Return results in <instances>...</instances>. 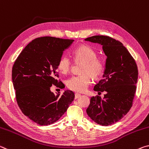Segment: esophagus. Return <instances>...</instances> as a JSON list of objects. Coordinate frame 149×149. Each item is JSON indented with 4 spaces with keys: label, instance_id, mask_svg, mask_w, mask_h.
Segmentation results:
<instances>
[{
    "label": "esophagus",
    "instance_id": "1",
    "mask_svg": "<svg viewBox=\"0 0 149 149\" xmlns=\"http://www.w3.org/2000/svg\"><path fill=\"white\" fill-rule=\"evenodd\" d=\"M80 96H81V95H80V94H78V93H75V98L77 99L79 98V97H80Z\"/></svg>",
    "mask_w": 149,
    "mask_h": 149
}]
</instances>
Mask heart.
<instances>
[{
    "mask_svg": "<svg viewBox=\"0 0 149 149\" xmlns=\"http://www.w3.org/2000/svg\"><path fill=\"white\" fill-rule=\"evenodd\" d=\"M76 61H82L80 75L73 76L67 80V85L71 91L84 92L91 83V76L97 78L104 70V63L101 58L96 57V53L91 47L82 45L74 49L72 52ZM58 69L63 74L69 72L71 67V61L67 55L60 58L57 65Z\"/></svg>",
    "mask_w": 149,
    "mask_h": 149,
    "instance_id": "1",
    "label": "heart"
}]
</instances>
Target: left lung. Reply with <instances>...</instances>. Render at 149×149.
Returning <instances> with one entry per match:
<instances>
[{"label":"left lung","instance_id":"left-lung-1","mask_svg":"<svg viewBox=\"0 0 149 149\" xmlns=\"http://www.w3.org/2000/svg\"><path fill=\"white\" fill-rule=\"evenodd\" d=\"M84 40L101 45L107 57L103 79L94 88L97 93L106 94L103 99L91 97L86 113L99 125H110L123 118L132 106L138 79L137 66L120 41L104 36H94Z\"/></svg>","mask_w":149,"mask_h":149}]
</instances>
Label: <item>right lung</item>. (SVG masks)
Returning <instances> with one entry per match:
<instances>
[{
	"mask_svg": "<svg viewBox=\"0 0 149 149\" xmlns=\"http://www.w3.org/2000/svg\"><path fill=\"white\" fill-rule=\"evenodd\" d=\"M73 40L50 36L36 38L26 46L17 58L12 70L16 101L24 115L40 125L55 123L64 114L74 98L71 91L55 94L54 84L65 88L58 81L57 65L63 52Z\"/></svg>",
	"mask_w": 149,
	"mask_h": 149,
	"instance_id": "right-lung-1",
	"label": "right lung"
}]
</instances>
